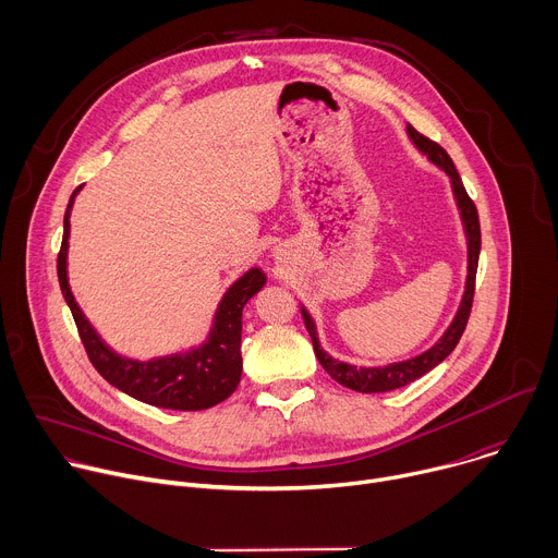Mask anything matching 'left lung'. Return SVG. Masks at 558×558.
Listing matches in <instances>:
<instances>
[{
    "label": "left lung",
    "instance_id": "1",
    "mask_svg": "<svg viewBox=\"0 0 558 558\" xmlns=\"http://www.w3.org/2000/svg\"><path fill=\"white\" fill-rule=\"evenodd\" d=\"M407 134L413 141V145L420 149V154H424L435 168H439L450 179L452 198L457 203L461 227H463V233H465V252H468V256H465L468 258L465 284H463V295L459 300V306H457V313L452 317V323L439 336V340L433 347H428L426 351H422V353H417V355H413L409 360L390 362V364H384V366H357V364L338 360L331 353H327L323 349L320 336H317V325L313 320V315L308 313V308L304 304H300L306 331H308L311 342H313L315 357L320 360L325 371L338 384H342V386H347L351 390H357V392H386V390L402 388V386L420 379L428 371H433L437 364H441L452 353V349L457 347V342H459V338H461V333H463V329L468 325V315H470L472 295H474L476 265H480V252H482L480 214H476L474 203L465 194V187H463V183L459 179V172L454 170V163L450 161V156L446 154V149L439 147L437 143H433L430 138H426L424 134H420L413 125H407Z\"/></svg>",
    "mask_w": 558,
    "mask_h": 558
}]
</instances>
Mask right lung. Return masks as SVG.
<instances>
[{"label": "right lung", "instance_id": "1", "mask_svg": "<svg viewBox=\"0 0 558 558\" xmlns=\"http://www.w3.org/2000/svg\"><path fill=\"white\" fill-rule=\"evenodd\" d=\"M84 185H78L63 216V241L57 258V276L65 304L72 311L78 336L88 351L93 366L108 379L114 388L143 404L170 411H205L235 390L243 375L241 355V333H243V308L245 304L265 287L267 276L263 269L252 267L222 293L209 333L203 342L170 355H158L149 360H134L110 349L97 329L90 325L86 313L74 300L68 280V247H70V214L76 194Z\"/></svg>", "mask_w": 558, "mask_h": 558}]
</instances>
